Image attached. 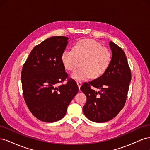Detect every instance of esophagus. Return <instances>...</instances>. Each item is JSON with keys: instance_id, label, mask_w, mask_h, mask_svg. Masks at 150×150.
<instances>
[{"instance_id": "34e87169", "label": "esophagus", "mask_w": 150, "mask_h": 150, "mask_svg": "<svg viewBox=\"0 0 150 150\" xmlns=\"http://www.w3.org/2000/svg\"><path fill=\"white\" fill-rule=\"evenodd\" d=\"M77 84H78L79 88H80V87L81 86V84H82V82H81V81H77Z\"/></svg>"}]
</instances>
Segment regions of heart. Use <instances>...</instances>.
I'll return each instance as SVG.
<instances>
[{
  "label": "heart",
  "instance_id": "1",
  "mask_svg": "<svg viewBox=\"0 0 150 150\" xmlns=\"http://www.w3.org/2000/svg\"><path fill=\"white\" fill-rule=\"evenodd\" d=\"M77 59H83L81 67L71 74L76 80H84L90 77L98 78L108 69L111 61V54L106 47L91 39H81L77 41L71 49H65L61 56V62L68 71H72L78 65Z\"/></svg>",
  "mask_w": 150,
  "mask_h": 150
}]
</instances>
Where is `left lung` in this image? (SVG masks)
<instances>
[{
  "mask_svg": "<svg viewBox=\"0 0 150 150\" xmlns=\"http://www.w3.org/2000/svg\"><path fill=\"white\" fill-rule=\"evenodd\" d=\"M112 51L110 65L99 78L84 83L81 90L87 101L83 112L89 120L104 122L114 118L123 108L131 79L125 53L117 44L110 42ZM91 87L100 90L96 92Z\"/></svg>",
  "mask_w": 150,
  "mask_h": 150,
  "instance_id": "8db88e82",
  "label": "left lung"
}]
</instances>
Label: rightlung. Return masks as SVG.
<instances>
[{
	"mask_svg": "<svg viewBox=\"0 0 150 150\" xmlns=\"http://www.w3.org/2000/svg\"><path fill=\"white\" fill-rule=\"evenodd\" d=\"M68 38L53 36L35 46L22 67L21 81L25 102L36 118L47 122L62 119L78 92L76 81L68 78L61 56Z\"/></svg>",
	"mask_w": 150,
	"mask_h": 150,
	"instance_id": "add662e5",
	"label": "right lung"
}]
</instances>
